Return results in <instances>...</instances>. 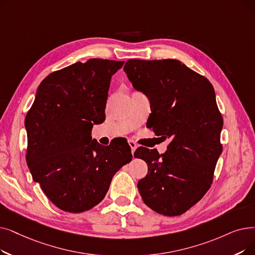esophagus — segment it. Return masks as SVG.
<instances>
[{
	"label": "esophagus",
	"mask_w": 255,
	"mask_h": 255,
	"mask_svg": "<svg viewBox=\"0 0 255 255\" xmlns=\"http://www.w3.org/2000/svg\"><path fill=\"white\" fill-rule=\"evenodd\" d=\"M128 142H129V146H130V148H131V153L133 154V153H134V151H135V150H136V148H137L136 142H135V141H133V140H131V139H129V140H128Z\"/></svg>",
	"instance_id": "esophagus-1"
}]
</instances>
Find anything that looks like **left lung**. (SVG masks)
I'll return each instance as SVG.
<instances>
[{"mask_svg": "<svg viewBox=\"0 0 255 255\" xmlns=\"http://www.w3.org/2000/svg\"><path fill=\"white\" fill-rule=\"evenodd\" d=\"M124 71L135 90L150 99V128L161 138L172 139L163 154L145 147L134 152L135 158L148 164L147 176L137 183L138 192L154 212L180 216L212 186L223 150V118L214 86L175 59H129Z\"/></svg>", "mask_w": 255, "mask_h": 255, "instance_id": "8db88e82", "label": "left lung"}]
</instances>
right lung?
Instances as JSON below:
<instances>
[{"label": "right lung", "instance_id": "add662e5", "mask_svg": "<svg viewBox=\"0 0 255 255\" xmlns=\"http://www.w3.org/2000/svg\"><path fill=\"white\" fill-rule=\"evenodd\" d=\"M124 61L93 58L48 75L25 125L26 161L50 201L78 214L100 203L114 175L132 159L128 142L105 147L92 139L105 120L110 80Z\"/></svg>", "mask_w": 255, "mask_h": 255}]
</instances>
